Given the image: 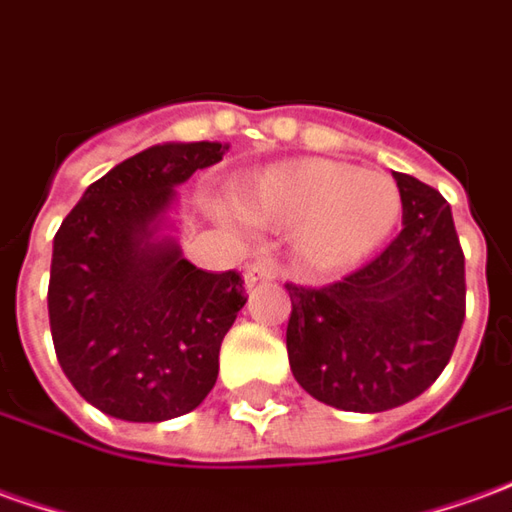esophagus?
I'll return each instance as SVG.
<instances>
[{
	"instance_id": "obj_1",
	"label": "esophagus",
	"mask_w": 512,
	"mask_h": 512,
	"mask_svg": "<svg viewBox=\"0 0 512 512\" xmlns=\"http://www.w3.org/2000/svg\"><path fill=\"white\" fill-rule=\"evenodd\" d=\"M244 280L249 288H255V285H260V282L280 280V271H277V266H274L271 260H252V263L246 266Z\"/></svg>"
}]
</instances>
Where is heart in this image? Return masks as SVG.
Returning a JSON list of instances; mask_svg holds the SVG:
<instances>
[{"label": "heart", "instance_id": "heart-1", "mask_svg": "<svg viewBox=\"0 0 512 512\" xmlns=\"http://www.w3.org/2000/svg\"><path fill=\"white\" fill-rule=\"evenodd\" d=\"M235 205L257 224L293 227V252L321 274L360 263L402 216V194L388 174L327 157L249 174L235 185Z\"/></svg>", "mask_w": 512, "mask_h": 512}]
</instances>
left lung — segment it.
<instances>
[{
	"label": "left lung",
	"mask_w": 512,
	"mask_h": 512,
	"mask_svg": "<svg viewBox=\"0 0 512 512\" xmlns=\"http://www.w3.org/2000/svg\"><path fill=\"white\" fill-rule=\"evenodd\" d=\"M402 230L371 263L324 288L288 282V360L313 399L382 413L441 377L466 318V257L435 188L393 171Z\"/></svg>",
	"instance_id": "left-lung-1"
}]
</instances>
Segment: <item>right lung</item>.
<instances>
[{
    "label": "right lung",
    "mask_w": 512,
    "mask_h": 512,
    "mask_svg": "<svg viewBox=\"0 0 512 512\" xmlns=\"http://www.w3.org/2000/svg\"><path fill=\"white\" fill-rule=\"evenodd\" d=\"M219 141L157 144L85 188L52 249L49 327L63 374L121 421H169L205 402L246 305L238 271H202L169 235L177 185L219 163Z\"/></svg>",
    "instance_id": "add662e5"
}]
</instances>
